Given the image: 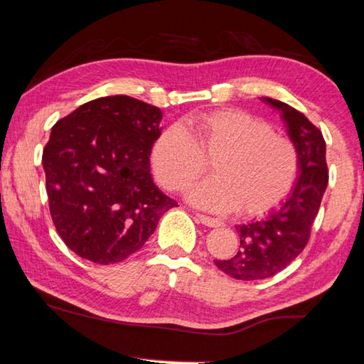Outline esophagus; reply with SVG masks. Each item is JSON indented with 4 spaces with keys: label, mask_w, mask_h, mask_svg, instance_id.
Masks as SVG:
<instances>
[{
    "label": "esophagus",
    "mask_w": 364,
    "mask_h": 364,
    "mask_svg": "<svg viewBox=\"0 0 364 364\" xmlns=\"http://www.w3.org/2000/svg\"><path fill=\"white\" fill-rule=\"evenodd\" d=\"M196 217L202 225H205L208 228H218V226L223 225V223H221V220L213 218V217H207V215H204V213H196Z\"/></svg>",
    "instance_id": "34e87169"
}]
</instances>
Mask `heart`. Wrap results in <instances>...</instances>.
Listing matches in <instances>:
<instances>
[{
    "mask_svg": "<svg viewBox=\"0 0 364 364\" xmlns=\"http://www.w3.org/2000/svg\"><path fill=\"white\" fill-rule=\"evenodd\" d=\"M191 127L193 134L171 125L152 143L151 168L160 186L184 189L212 160L215 176L189 189L197 205L257 217L291 194L300 173L299 149L267 120L242 109H221L196 115Z\"/></svg>",
    "mask_w": 364,
    "mask_h": 364,
    "instance_id": "b5f03b06",
    "label": "heart"
}]
</instances>
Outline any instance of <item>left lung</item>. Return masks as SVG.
I'll list each match as a JSON object with an SVG mask.
<instances>
[{"mask_svg": "<svg viewBox=\"0 0 364 364\" xmlns=\"http://www.w3.org/2000/svg\"><path fill=\"white\" fill-rule=\"evenodd\" d=\"M264 102L281 110L289 136L299 149L300 175L292 194L278 210L260 221L236 226L241 237L237 254L215 260L223 273L241 281L271 278L301 254L329 181L326 141L319 128L286 102L271 97H264Z\"/></svg>", "mask_w": 364, "mask_h": 364, "instance_id": "1", "label": "left lung"}]
</instances>
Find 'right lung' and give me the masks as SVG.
<instances>
[{
  "label": "right lung",
  "instance_id": "1",
  "mask_svg": "<svg viewBox=\"0 0 364 364\" xmlns=\"http://www.w3.org/2000/svg\"><path fill=\"white\" fill-rule=\"evenodd\" d=\"M160 109L130 96L90 101L53 127L43 149L53 223L86 260L123 262L178 207L152 181L151 147Z\"/></svg>",
  "mask_w": 364,
  "mask_h": 364
}]
</instances>
